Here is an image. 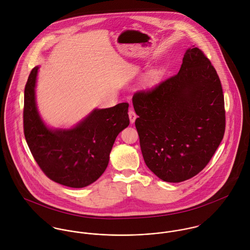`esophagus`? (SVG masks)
<instances>
[{
  "label": "esophagus",
  "instance_id": "1",
  "mask_svg": "<svg viewBox=\"0 0 250 250\" xmlns=\"http://www.w3.org/2000/svg\"><path fill=\"white\" fill-rule=\"evenodd\" d=\"M129 118H130V122L132 124L135 123V121L137 119V114H136V112L132 108H130V110H129Z\"/></svg>",
  "mask_w": 250,
  "mask_h": 250
}]
</instances>
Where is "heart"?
<instances>
[{
	"instance_id": "obj_1",
	"label": "heart",
	"mask_w": 250,
	"mask_h": 250,
	"mask_svg": "<svg viewBox=\"0 0 250 250\" xmlns=\"http://www.w3.org/2000/svg\"><path fill=\"white\" fill-rule=\"evenodd\" d=\"M158 77H159V72L154 71L152 72V73H150V74L147 75V76L145 77V79L143 80V84H144L145 86H150V85H152V84L155 83V81L157 80Z\"/></svg>"
}]
</instances>
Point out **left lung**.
Returning <instances> with one entry per match:
<instances>
[{
    "instance_id": "left-lung-1",
    "label": "left lung",
    "mask_w": 250,
    "mask_h": 250,
    "mask_svg": "<svg viewBox=\"0 0 250 250\" xmlns=\"http://www.w3.org/2000/svg\"><path fill=\"white\" fill-rule=\"evenodd\" d=\"M133 106L144 162L163 181L180 183L195 176L223 139L221 83L197 47L186 50L177 75L136 93Z\"/></svg>"
}]
</instances>
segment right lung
<instances>
[{"label":"right lung","instance_id":"obj_1","mask_svg":"<svg viewBox=\"0 0 250 250\" xmlns=\"http://www.w3.org/2000/svg\"><path fill=\"white\" fill-rule=\"evenodd\" d=\"M39 66L29 76L24 94V134L42 171L61 185L83 188L107 168L118 134L128 127V103L94 108L71 128H53L42 119L36 104Z\"/></svg>","mask_w":250,"mask_h":250}]
</instances>
